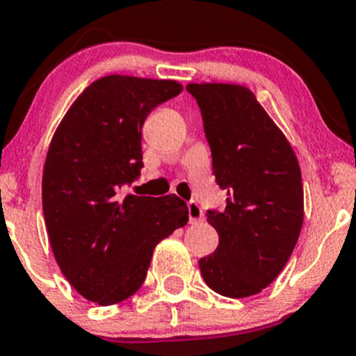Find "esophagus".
Wrapping results in <instances>:
<instances>
[{
	"label": "esophagus",
	"instance_id": "obj_1",
	"mask_svg": "<svg viewBox=\"0 0 356 356\" xmlns=\"http://www.w3.org/2000/svg\"><path fill=\"white\" fill-rule=\"evenodd\" d=\"M186 207H188V219L190 222H200L204 221V212H202V207H200L199 204L195 202V200H190L188 204H186Z\"/></svg>",
	"mask_w": 356,
	"mask_h": 356
}]
</instances>
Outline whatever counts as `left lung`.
Instances as JSON below:
<instances>
[{
    "label": "left lung",
    "instance_id": "obj_1",
    "mask_svg": "<svg viewBox=\"0 0 356 356\" xmlns=\"http://www.w3.org/2000/svg\"><path fill=\"white\" fill-rule=\"evenodd\" d=\"M204 120L212 173L228 192L222 212L207 211L219 234L199 260L209 288L247 298L286 266L303 225V186L288 138L250 89L236 83H188Z\"/></svg>",
    "mask_w": 356,
    "mask_h": 356
}]
</instances>
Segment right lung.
Returning a JSON list of instances; mask_svg holds the SVG:
<instances>
[{
    "mask_svg": "<svg viewBox=\"0 0 356 356\" xmlns=\"http://www.w3.org/2000/svg\"><path fill=\"white\" fill-rule=\"evenodd\" d=\"M181 90L175 80L102 76L75 99L53 135L42 173L51 248L68 283L99 305L134 295L156 245L188 221L175 193H120L144 166L145 118Z\"/></svg>",
    "mask_w": 356,
    "mask_h": 356,
    "instance_id": "add662e5",
    "label": "right lung"
}]
</instances>
